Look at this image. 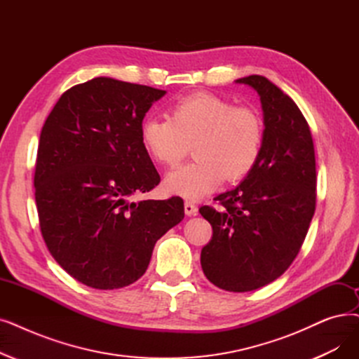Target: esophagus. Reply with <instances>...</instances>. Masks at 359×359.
I'll list each match as a JSON object with an SVG mask.
<instances>
[{"mask_svg": "<svg viewBox=\"0 0 359 359\" xmlns=\"http://www.w3.org/2000/svg\"><path fill=\"white\" fill-rule=\"evenodd\" d=\"M198 212V208L195 204H192V202H184V214L186 215H196Z\"/></svg>", "mask_w": 359, "mask_h": 359, "instance_id": "obj_1", "label": "esophagus"}]
</instances>
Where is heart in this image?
<instances>
[{
  "label": "heart",
  "mask_w": 359,
  "mask_h": 359,
  "mask_svg": "<svg viewBox=\"0 0 359 359\" xmlns=\"http://www.w3.org/2000/svg\"><path fill=\"white\" fill-rule=\"evenodd\" d=\"M141 142L155 163L170 168L192 145L195 160L167 175L164 188L171 195L198 201L224 179L238 182L251 173L261 155L264 123L252 108L199 92L175 101L167 117H147Z\"/></svg>",
  "instance_id": "heart-1"
}]
</instances>
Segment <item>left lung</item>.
Wrapping results in <instances>:
<instances>
[{"mask_svg": "<svg viewBox=\"0 0 359 359\" xmlns=\"http://www.w3.org/2000/svg\"><path fill=\"white\" fill-rule=\"evenodd\" d=\"M236 83L259 95L264 142L251 173L215 198L223 208H199L212 226L201 266L217 287L249 292L274 282L298 255L316 211L317 175L313 136L293 100L264 76Z\"/></svg>", "mask_w": 359, "mask_h": 359, "instance_id": "1", "label": "left lung"}]
</instances>
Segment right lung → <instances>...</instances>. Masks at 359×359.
I'll return each instance as SVG.
<instances>
[{"label":"right lung","instance_id":"obj_1","mask_svg":"<svg viewBox=\"0 0 359 359\" xmlns=\"http://www.w3.org/2000/svg\"><path fill=\"white\" fill-rule=\"evenodd\" d=\"M164 95L95 77L66 90L45 120L34 179L41 231L54 259L89 287L136 282L155 242L184 217L179 196L130 201L160 183L141 124Z\"/></svg>","mask_w":359,"mask_h":359}]
</instances>
